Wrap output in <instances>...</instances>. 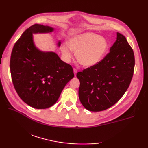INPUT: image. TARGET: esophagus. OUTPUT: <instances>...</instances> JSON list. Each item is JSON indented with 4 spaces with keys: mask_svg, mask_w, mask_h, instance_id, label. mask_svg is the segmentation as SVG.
Masks as SVG:
<instances>
[{
    "mask_svg": "<svg viewBox=\"0 0 148 148\" xmlns=\"http://www.w3.org/2000/svg\"><path fill=\"white\" fill-rule=\"evenodd\" d=\"M73 71H74V76H76V74H77V70L76 69H73Z\"/></svg>",
    "mask_w": 148,
    "mask_h": 148,
    "instance_id": "obj_1",
    "label": "esophagus"
}]
</instances>
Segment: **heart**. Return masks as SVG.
I'll return each instance as SVG.
<instances>
[{
  "mask_svg": "<svg viewBox=\"0 0 148 148\" xmlns=\"http://www.w3.org/2000/svg\"><path fill=\"white\" fill-rule=\"evenodd\" d=\"M108 48L105 37L93 32H83L71 37L68 44H63L61 51L64 60L69 62L72 58V52L81 65L91 67L102 60Z\"/></svg>",
  "mask_w": 148,
  "mask_h": 148,
  "instance_id": "obj_1",
  "label": "heart"
}]
</instances>
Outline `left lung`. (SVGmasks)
<instances>
[{"mask_svg": "<svg viewBox=\"0 0 148 148\" xmlns=\"http://www.w3.org/2000/svg\"><path fill=\"white\" fill-rule=\"evenodd\" d=\"M133 49L124 36L117 32L110 52L97 65L77 73L81 103L90 111H101L117 102L133 76Z\"/></svg>", "mask_w": 148, "mask_h": 148, "instance_id": "left-lung-1", "label": "left lung"}]
</instances>
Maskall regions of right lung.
I'll list each match as a JSON object with an SVG mask.
<instances>
[{
    "label": "right lung",
    "instance_id": "right-lung-1",
    "mask_svg": "<svg viewBox=\"0 0 148 148\" xmlns=\"http://www.w3.org/2000/svg\"><path fill=\"white\" fill-rule=\"evenodd\" d=\"M55 29L35 24L22 34L12 49L10 70L18 95L35 109H46L57 101L65 86L74 77L73 69L56 53L37 48L33 34H48ZM61 45L58 40L57 46Z\"/></svg>",
    "mask_w": 148,
    "mask_h": 148
}]
</instances>
